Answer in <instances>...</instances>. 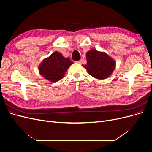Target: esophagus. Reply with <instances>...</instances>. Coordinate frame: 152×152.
I'll list each match as a JSON object with an SVG mask.
<instances>
[{
	"instance_id": "34e87169",
	"label": "esophagus",
	"mask_w": 152,
	"mask_h": 152,
	"mask_svg": "<svg viewBox=\"0 0 152 152\" xmlns=\"http://www.w3.org/2000/svg\"><path fill=\"white\" fill-rule=\"evenodd\" d=\"M82 59H80V60H79V61H77V63H80V64H81V63H82Z\"/></svg>"
}]
</instances>
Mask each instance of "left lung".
<instances>
[{
    "mask_svg": "<svg viewBox=\"0 0 152 152\" xmlns=\"http://www.w3.org/2000/svg\"><path fill=\"white\" fill-rule=\"evenodd\" d=\"M87 64L82 65L89 74L97 79L109 77L115 68V61L104 52L91 49L86 54Z\"/></svg>",
    "mask_w": 152,
    "mask_h": 152,
    "instance_id": "1",
    "label": "left lung"
}]
</instances>
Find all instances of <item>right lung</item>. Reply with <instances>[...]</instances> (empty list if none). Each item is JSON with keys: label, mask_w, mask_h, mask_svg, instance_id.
Segmentation results:
<instances>
[{"label": "right lung", "mask_w": 152, "mask_h": 152, "mask_svg": "<svg viewBox=\"0 0 152 152\" xmlns=\"http://www.w3.org/2000/svg\"><path fill=\"white\" fill-rule=\"evenodd\" d=\"M73 63L68 58H64L60 53L56 51L40 64L39 73L45 79L56 82L62 79Z\"/></svg>", "instance_id": "add662e5"}]
</instances>
